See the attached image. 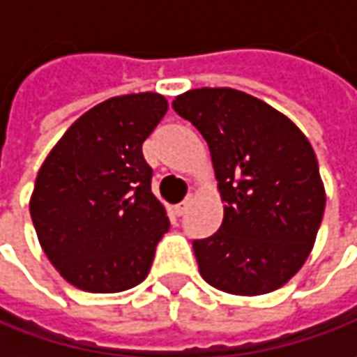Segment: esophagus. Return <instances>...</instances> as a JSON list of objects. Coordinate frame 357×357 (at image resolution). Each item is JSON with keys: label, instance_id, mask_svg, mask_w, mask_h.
<instances>
[{"label": "esophagus", "instance_id": "1", "mask_svg": "<svg viewBox=\"0 0 357 357\" xmlns=\"http://www.w3.org/2000/svg\"><path fill=\"white\" fill-rule=\"evenodd\" d=\"M188 204H190V200L188 199L183 200V202H178V204L174 206V214H176V216H183V214L186 213V208H188Z\"/></svg>", "mask_w": 357, "mask_h": 357}]
</instances>
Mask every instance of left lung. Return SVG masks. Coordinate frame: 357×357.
Here are the masks:
<instances>
[{
  "label": "left lung",
  "instance_id": "1",
  "mask_svg": "<svg viewBox=\"0 0 357 357\" xmlns=\"http://www.w3.org/2000/svg\"><path fill=\"white\" fill-rule=\"evenodd\" d=\"M211 149L225 202L220 228L192 240L202 278L238 296L284 286L308 258L326 195L302 130L236 89H192L172 101Z\"/></svg>",
  "mask_w": 357,
  "mask_h": 357
}]
</instances>
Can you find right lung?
<instances>
[{
    "instance_id": "obj_1",
    "label": "right lung",
    "mask_w": 357,
    "mask_h": 357,
    "mask_svg": "<svg viewBox=\"0 0 357 357\" xmlns=\"http://www.w3.org/2000/svg\"><path fill=\"white\" fill-rule=\"evenodd\" d=\"M167 109L158 93L113 97L77 119L39 169L29 202L37 238L63 278L85 292L143 282L169 230L143 157Z\"/></svg>"
}]
</instances>
